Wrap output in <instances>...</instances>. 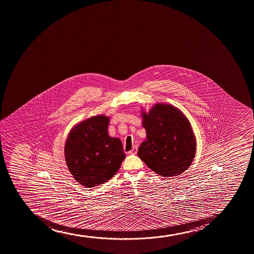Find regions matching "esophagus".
I'll return each mask as SVG.
<instances>
[{"label": "esophagus", "mask_w": 254, "mask_h": 254, "mask_svg": "<svg viewBox=\"0 0 254 254\" xmlns=\"http://www.w3.org/2000/svg\"><path fill=\"white\" fill-rule=\"evenodd\" d=\"M137 146H133V148H131V150L128 152L129 154H137Z\"/></svg>", "instance_id": "obj_1"}]
</instances>
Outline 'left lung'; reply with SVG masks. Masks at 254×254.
Segmentation results:
<instances>
[{"instance_id": "1", "label": "left lung", "mask_w": 254, "mask_h": 254, "mask_svg": "<svg viewBox=\"0 0 254 254\" xmlns=\"http://www.w3.org/2000/svg\"><path fill=\"white\" fill-rule=\"evenodd\" d=\"M147 140L137 155L161 177L179 176L191 166L196 154V138L182 111L167 104L154 105L142 112Z\"/></svg>"}]
</instances>
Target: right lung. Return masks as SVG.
Here are the masks:
<instances>
[{
	"label": "right lung",
	"instance_id": "obj_1",
	"mask_svg": "<svg viewBox=\"0 0 254 254\" xmlns=\"http://www.w3.org/2000/svg\"><path fill=\"white\" fill-rule=\"evenodd\" d=\"M110 118L100 115L74 126L65 144L66 166L81 185L94 188L116 175L125 154L123 143L108 134Z\"/></svg>",
	"mask_w": 254,
	"mask_h": 254
}]
</instances>
